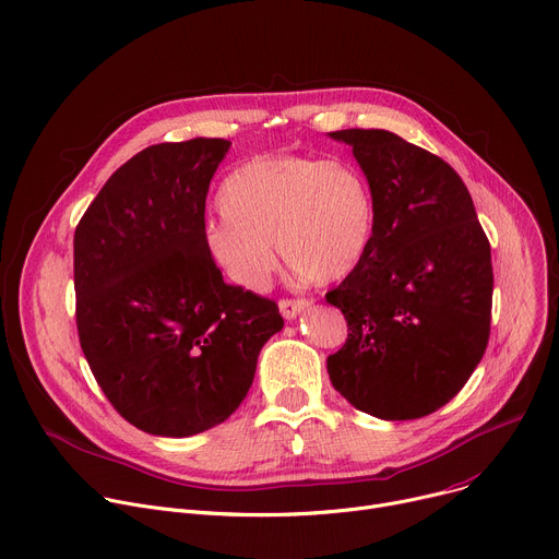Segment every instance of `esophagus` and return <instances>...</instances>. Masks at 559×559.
Returning a JSON list of instances; mask_svg holds the SVG:
<instances>
[{
    "label": "esophagus",
    "instance_id": "1",
    "mask_svg": "<svg viewBox=\"0 0 559 559\" xmlns=\"http://www.w3.org/2000/svg\"><path fill=\"white\" fill-rule=\"evenodd\" d=\"M312 304L308 299H281L278 308L285 319H296L304 310H308Z\"/></svg>",
    "mask_w": 559,
    "mask_h": 559
}]
</instances>
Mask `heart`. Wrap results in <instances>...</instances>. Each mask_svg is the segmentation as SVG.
Listing matches in <instances>:
<instances>
[{
    "mask_svg": "<svg viewBox=\"0 0 559 559\" xmlns=\"http://www.w3.org/2000/svg\"><path fill=\"white\" fill-rule=\"evenodd\" d=\"M222 215L204 225L213 265L234 285L260 292L285 263L314 283L353 274L376 234V195L366 173L344 157L263 155L219 186Z\"/></svg>",
    "mask_w": 559,
    "mask_h": 559,
    "instance_id": "1",
    "label": "heart"
}]
</instances>
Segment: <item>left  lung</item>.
<instances>
[{"label": "left lung", "mask_w": 559, "mask_h": 559, "mask_svg": "<svg viewBox=\"0 0 559 559\" xmlns=\"http://www.w3.org/2000/svg\"><path fill=\"white\" fill-rule=\"evenodd\" d=\"M376 195V234L325 301L348 321L328 376L355 408L414 420L448 404L486 353L492 255L467 186L440 157L386 130H337Z\"/></svg>", "instance_id": "8db88e82"}]
</instances>
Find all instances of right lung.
<instances>
[{
  "label": "right lung",
  "mask_w": 559,
  "mask_h": 559,
  "mask_svg": "<svg viewBox=\"0 0 559 559\" xmlns=\"http://www.w3.org/2000/svg\"><path fill=\"white\" fill-rule=\"evenodd\" d=\"M227 139L151 145L111 175L73 234L81 348L136 429L186 438L245 400L278 306L227 285L204 247L209 183Z\"/></svg>",
  "instance_id": "add662e5"
}]
</instances>
